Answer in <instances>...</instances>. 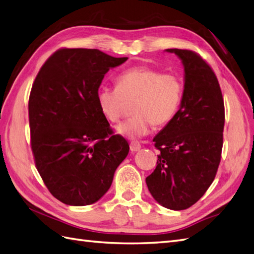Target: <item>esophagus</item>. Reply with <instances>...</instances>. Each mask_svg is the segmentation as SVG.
I'll return each instance as SVG.
<instances>
[{
  "label": "esophagus",
  "instance_id": "1",
  "mask_svg": "<svg viewBox=\"0 0 254 254\" xmlns=\"http://www.w3.org/2000/svg\"><path fill=\"white\" fill-rule=\"evenodd\" d=\"M140 148H141V144L139 141H131L130 142V150L132 152H137L140 150Z\"/></svg>",
  "mask_w": 254,
  "mask_h": 254
}]
</instances>
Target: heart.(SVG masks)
<instances>
[{
	"label": "heart",
	"mask_w": 254,
	"mask_h": 254,
	"mask_svg": "<svg viewBox=\"0 0 254 254\" xmlns=\"http://www.w3.org/2000/svg\"><path fill=\"white\" fill-rule=\"evenodd\" d=\"M184 85L176 73L148 65L133 66L116 78V88L101 87L97 103L110 123H117L132 103V117L117 126L127 138H140L152 126H164L174 120L180 109Z\"/></svg>",
	"instance_id": "1"
}]
</instances>
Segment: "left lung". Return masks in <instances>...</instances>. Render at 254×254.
Wrapping results in <instances>:
<instances>
[{
    "label": "left lung",
    "instance_id": "obj_1",
    "mask_svg": "<svg viewBox=\"0 0 254 254\" xmlns=\"http://www.w3.org/2000/svg\"><path fill=\"white\" fill-rule=\"evenodd\" d=\"M182 60L185 83L181 107L153 141L160 152L145 181L158 203L184 210L198 201L213 182L221 162L224 101L212 67L190 49L170 48Z\"/></svg>",
    "mask_w": 254,
    "mask_h": 254
}]
</instances>
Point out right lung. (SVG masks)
Wrapping results in <instances>:
<instances>
[{
  "label": "right lung",
  "mask_w": 254,
  "mask_h": 254,
  "mask_svg": "<svg viewBox=\"0 0 254 254\" xmlns=\"http://www.w3.org/2000/svg\"><path fill=\"white\" fill-rule=\"evenodd\" d=\"M127 59L99 49L60 48L34 79L29 97L34 163L51 194L65 205L100 199L129 152L97 103L104 74Z\"/></svg>",
  "instance_id": "1"
}]
</instances>
